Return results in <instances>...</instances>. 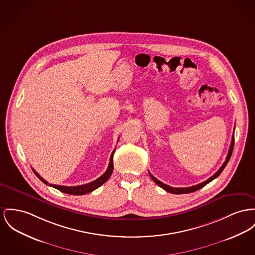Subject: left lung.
Instances as JSON below:
<instances>
[{
	"label": "left lung",
	"instance_id": "obj_1",
	"mask_svg": "<svg viewBox=\"0 0 255 255\" xmlns=\"http://www.w3.org/2000/svg\"><path fill=\"white\" fill-rule=\"evenodd\" d=\"M233 148H234V134L232 136L231 145H230V148H229V151H228V154H227V156H226V159H225L224 163L221 165V168L218 170V172H216L212 177H210L208 180H206V181L203 182V183L198 184V185H196V186H192V187H170L168 185H165V184H163L162 182L158 181L156 178H154V177H153V175H152L150 172H149V174H150V176H151L152 180H153V182H154L157 186H159L161 188L165 189V190H166V191H168V192L174 193V194H185V193H190V192L196 191V190H198V189H200V188H202V187H205L207 184H209L210 182H212L214 179H216L217 177H219V176L221 175V172H222L223 169L225 168L226 164L228 163V161H229V159H230V157H231V154H232V152H233Z\"/></svg>",
	"mask_w": 255,
	"mask_h": 255
}]
</instances>
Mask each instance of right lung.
Here are the masks:
<instances>
[{"instance_id": "obj_1", "label": "right lung", "mask_w": 255, "mask_h": 255, "mask_svg": "<svg viewBox=\"0 0 255 255\" xmlns=\"http://www.w3.org/2000/svg\"><path fill=\"white\" fill-rule=\"evenodd\" d=\"M115 153V150L111 153V156H110V161H109V165H108V168L105 171V173L101 176L100 178H98L97 180L89 183V184H86V185H81V186H76V187H66V186H58V185H52L49 184L48 182H46L44 179H42L34 169V174L36 175V177L41 181L43 182L45 185H49L50 187H54L62 192H65V193H68V194H71V195H83V194H87L89 192H92L93 190L97 189L98 187H101L102 185H103L108 179L109 177L111 176L112 172H113V154Z\"/></svg>"}]
</instances>
